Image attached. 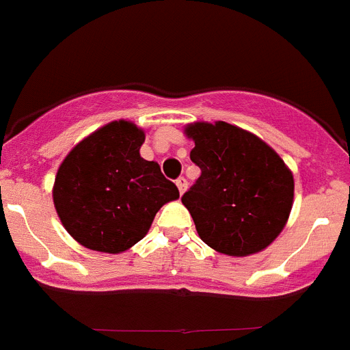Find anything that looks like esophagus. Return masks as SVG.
Listing matches in <instances>:
<instances>
[{
  "label": "esophagus",
  "mask_w": 350,
  "mask_h": 350,
  "mask_svg": "<svg viewBox=\"0 0 350 350\" xmlns=\"http://www.w3.org/2000/svg\"><path fill=\"white\" fill-rule=\"evenodd\" d=\"M176 185H178V189H180V193H183L185 190H187V187H189V181L185 180L183 176H180V178L176 180Z\"/></svg>",
  "instance_id": "34e87169"
}]
</instances>
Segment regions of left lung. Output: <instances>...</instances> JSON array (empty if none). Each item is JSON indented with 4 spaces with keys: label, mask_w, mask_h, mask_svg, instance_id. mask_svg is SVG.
Returning <instances> with one entry per match:
<instances>
[{
    "label": "left lung",
    "mask_w": 350,
    "mask_h": 350,
    "mask_svg": "<svg viewBox=\"0 0 350 350\" xmlns=\"http://www.w3.org/2000/svg\"><path fill=\"white\" fill-rule=\"evenodd\" d=\"M196 142L190 160L201 169L183 193L204 243L230 256L265 249L281 233L293 201V176L256 135L228 122L187 128Z\"/></svg>",
    "instance_id": "obj_1"
}]
</instances>
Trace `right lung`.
Returning a JSON list of instances; mask_svg holds the SVG:
<instances>
[{"mask_svg":"<svg viewBox=\"0 0 350 350\" xmlns=\"http://www.w3.org/2000/svg\"><path fill=\"white\" fill-rule=\"evenodd\" d=\"M144 139L133 122L113 120L62 161L53 201L64 228L87 249H130L146 237L157 211L180 198L157 161L140 157Z\"/></svg>","mask_w":350,"mask_h":350,"instance_id":"1","label":"right lung"}]
</instances>
